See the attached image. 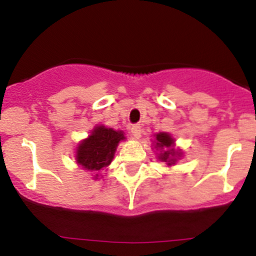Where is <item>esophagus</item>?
I'll return each mask as SVG.
<instances>
[{"mask_svg": "<svg viewBox=\"0 0 256 256\" xmlns=\"http://www.w3.org/2000/svg\"><path fill=\"white\" fill-rule=\"evenodd\" d=\"M141 133L142 130L140 126H133L132 128H130V134H132L134 138H140V137H141Z\"/></svg>", "mask_w": 256, "mask_h": 256, "instance_id": "34e87169", "label": "esophagus"}]
</instances>
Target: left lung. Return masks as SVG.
<instances>
[{
	"mask_svg": "<svg viewBox=\"0 0 256 256\" xmlns=\"http://www.w3.org/2000/svg\"><path fill=\"white\" fill-rule=\"evenodd\" d=\"M154 146L158 150V159L160 162H166V165H174L177 162V158L182 156V152L173 148L174 140L172 138V136L169 133H158L155 134V141H154Z\"/></svg>",
	"mask_w": 256,
	"mask_h": 256,
	"instance_id": "1",
	"label": "left lung"
}]
</instances>
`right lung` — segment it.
Returning <instances> with one entry per match:
<instances>
[{
	"instance_id": "right-lung-1",
	"label": "right lung",
	"mask_w": 256,
	"mask_h": 256,
	"mask_svg": "<svg viewBox=\"0 0 256 256\" xmlns=\"http://www.w3.org/2000/svg\"><path fill=\"white\" fill-rule=\"evenodd\" d=\"M126 140L122 130L106 128L105 126H94L88 138L83 140L76 148V159L83 169L100 172L106 168L114 159L119 142ZM98 174L94 176L97 180Z\"/></svg>"
}]
</instances>
